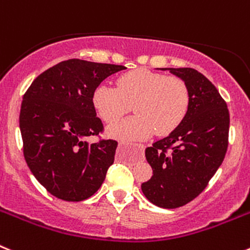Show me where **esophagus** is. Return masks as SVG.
I'll return each mask as SVG.
<instances>
[{
  "label": "esophagus",
  "instance_id": "obj_1",
  "mask_svg": "<svg viewBox=\"0 0 250 250\" xmlns=\"http://www.w3.org/2000/svg\"><path fill=\"white\" fill-rule=\"evenodd\" d=\"M127 144H125V143H119V147H126ZM141 149H144V145H140Z\"/></svg>",
  "mask_w": 250,
  "mask_h": 250
}]
</instances>
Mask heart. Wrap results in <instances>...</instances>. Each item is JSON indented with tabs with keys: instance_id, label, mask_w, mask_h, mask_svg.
<instances>
[{
	"instance_id": "heart-1",
	"label": "heart",
	"mask_w": 250,
	"mask_h": 250,
	"mask_svg": "<svg viewBox=\"0 0 250 250\" xmlns=\"http://www.w3.org/2000/svg\"><path fill=\"white\" fill-rule=\"evenodd\" d=\"M92 106L105 123H115L129 111L135 116L110 125V138L121 141L144 140L156 135H169L187 116L190 95L180 77L165 76L146 68L121 75L116 89L99 85L92 92Z\"/></svg>"
}]
</instances>
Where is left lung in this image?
I'll return each instance as SVG.
<instances>
[{"label": "left lung", "mask_w": 250, "mask_h": 250, "mask_svg": "<svg viewBox=\"0 0 250 250\" xmlns=\"http://www.w3.org/2000/svg\"><path fill=\"white\" fill-rule=\"evenodd\" d=\"M160 70H169L187 83L190 104L178 129L145 150L152 176L141 184V190L156 207L174 209L195 199L222 165L228 147L229 111L215 86L199 71Z\"/></svg>", "instance_id": "left-lung-1"}]
</instances>
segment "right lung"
I'll return each instance as SVG.
<instances>
[{
  "instance_id": "right-lung-1",
  "label": "right lung",
  "mask_w": 250,
  "mask_h": 250,
  "mask_svg": "<svg viewBox=\"0 0 250 250\" xmlns=\"http://www.w3.org/2000/svg\"><path fill=\"white\" fill-rule=\"evenodd\" d=\"M125 66L71 59L36 77L20 112L23 155L46 190L66 202H81L99 190L114 163L115 140L87 143L104 126L92 92Z\"/></svg>"
}]
</instances>
